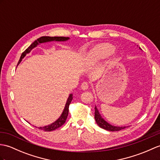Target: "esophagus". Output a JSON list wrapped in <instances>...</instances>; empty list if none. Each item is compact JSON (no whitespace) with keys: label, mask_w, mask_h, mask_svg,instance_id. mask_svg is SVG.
Here are the masks:
<instances>
[{"label":"esophagus","mask_w":160,"mask_h":160,"mask_svg":"<svg viewBox=\"0 0 160 160\" xmlns=\"http://www.w3.org/2000/svg\"><path fill=\"white\" fill-rule=\"evenodd\" d=\"M81 88L82 89V90H87L88 88V83L87 82H82V84L81 85Z\"/></svg>","instance_id":"34e87169"}]
</instances>
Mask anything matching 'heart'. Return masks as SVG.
I'll list each match as a JSON object with an SVG mask.
<instances>
[{"mask_svg": "<svg viewBox=\"0 0 160 160\" xmlns=\"http://www.w3.org/2000/svg\"><path fill=\"white\" fill-rule=\"evenodd\" d=\"M114 47L110 43H103L96 46L91 53V58L92 61H99L108 57L113 52Z\"/></svg>", "mask_w": 160, "mask_h": 160, "instance_id": "1", "label": "heart"}]
</instances>
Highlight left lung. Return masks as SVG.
Listing matches in <instances>:
<instances>
[{"label": "left lung", "mask_w": 160, "mask_h": 160, "mask_svg": "<svg viewBox=\"0 0 160 160\" xmlns=\"http://www.w3.org/2000/svg\"><path fill=\"white\" fill-rule=\"evenodd\" d=\"M139 49L142 50L140 47H139ZM95 118L96 122H97V124L99 125V127H100L102 129H104L108 131H111V132L120 131L121 129H123L129 127V126H128V127H126V126H124V127H118V126H114L108 123V122H106L102 117L101 114H99V111L96 106L95 107Z\"/></svg>", "instance_id": "8db88e82"}]
</instances>
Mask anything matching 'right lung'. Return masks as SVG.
<instances>
[{"instance_id":"right-lung-1","label":"right lung","mask_w":160,"mask_h":160,"mask_svg":"<svg viewBox=\"0 0 160 160\" xmlns=\"http://www.w3.org/2000/svg\"><path fill=\"white\" fill-rule=\"evenodd\" d=\"M68 39H69V38H65V37H48V36L41 37L40 38L35 40V42H33L31 45L24 52H22L20 60L18 61V65L20 64V62L22 60V58H24L26 55L28 54L33 49V48L38 46V45H39V43H46L49 42H54H54H65V41H68ZM72 99H73V95L70 94L69 95L68 100H67L64 110H63L60 117H59L57 121L52 122V123H51L50 125L44 126V127H39L38 128L45 132H51V131L54 130L56 129L61 127V126L65 123L67 118H68V113H69V106L70 103H71V102L72 101Z\"/></svg>"}]
</instances>
